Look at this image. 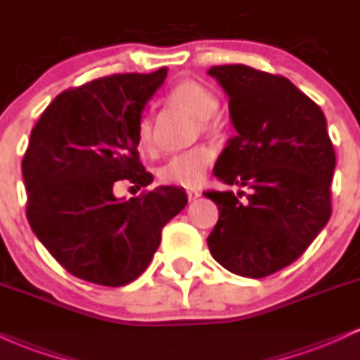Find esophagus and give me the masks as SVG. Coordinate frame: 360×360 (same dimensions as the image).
<instances>
[{"label":"esophagus","mask_w":360,"mask_h":360,"mask_svg":"<svg viewBox=\"0 0 360 360\" xmlns=\"http://www.w3.org/2000/svg\"><path fill=\"white\" fill-rule=\"evenodd\" d=\"M186 194H188L189 201L196 200V198H200V196H201V193L198 191V189H186Z\"/></svg>","instance_id":"34e87169"}]
</instances>
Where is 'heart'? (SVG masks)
I'll return each mask as SVG.
<instances>
[{"instance_id":"obj_1","label":"heart","mask_w":360,"mask_h":360,"mask_svg":"<svg viewBox=\"0 0 360 360\" xmlns=\"http://www.w3.org/2000/svg\"><path fill=\"white\" fill-rule=\"evenodd\" d=\"M169 101L191 113L193 117L200 118L201 131H210L213 128L212 115L218 110V96L208 86L194 79L177 81L167 93ZM137 146L146 154H152L155 150L154 125L152 118L143 115L137 125ZM213 159V152L206 146H196L188 150L172 155L171 159L157 171L159 181L162 184L186 186L193 188L203 181L206 169Z\"/></svg>"}]
</instances>
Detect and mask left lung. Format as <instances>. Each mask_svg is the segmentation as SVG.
<instances>
[{"label": "left lung", "mask_w": 360, "mask_h": 360, "mask_svg": "<svg viewBox=\"0 0 360 360\" xmlns=\"http://www.w3.org/2000/svg\"><path fill=\"white\" fill-rule=\"evenodd\" d=\"M237 135L214 176L245 191H205L218 206L206 238L226 271L260 279L308 249L332 214L335 150L323 111L291 81L243 64L213 65Z\"/></svg>", "instance_id": "8db88e82"}]
</instances>
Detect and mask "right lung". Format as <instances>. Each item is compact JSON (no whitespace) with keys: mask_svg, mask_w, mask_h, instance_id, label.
Here are the masks:
<instances>
[{"mask_svg":"<svg viewBox=\"0 0 360 360\" xmlns=\"http://www.w3.org/2000/svg\"><path fill=\"white\" fill-rule=\"evenodd\" d=\"M167 69L111 74L62 91L32 128L22 160L27 220L65 271L120 288L147 269L160 233L188 203L183 188L159 186L122 201L120 183L154 181L137 150V125Z\"/></svg>","mask_w":360,"mask_h":360,"instance_id":"1","label":"right lung"}]
</instances>
